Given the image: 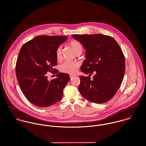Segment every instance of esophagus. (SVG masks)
Returning <instances> with one entry per match:
<instances>
[{
	"label": "esophagus",
	"mask_w": 146,
	"mask_h": 146,
	"mask_svg": "<svg viewBox=\"0 0 146 146\" xmlns=\"http://www.w3.org/2000/svg\"><path fill=\"white\" fill-rule=\"evenodd\" d=\"M76 76V75H70V78H71V79H72V78H74V77H75Z\"/></svg>",
	"instance_id": "obj_1"
}]
</instances>
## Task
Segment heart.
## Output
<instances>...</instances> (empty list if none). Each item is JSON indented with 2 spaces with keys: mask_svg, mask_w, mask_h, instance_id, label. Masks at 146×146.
<instances>
[{
  "mask_svg": "<svg viewBox=\"0 0 146 146\" xmlns=\"http://www.w3.org/2000/svg\"><path fill=\"white\" fill-rule=\"evenodd\" d=\"M70 45L72 48L74 52L76 53L78 52L83 50L82 45L78 41H72L70 42ZM62 55V49L61 46H59L56 50V57L57 60H60L61 58ZM79 67V63L76 61H67L60 66V71L64 73L73 74H75Z\"/></svg>",
  "mask_w": 146,
  "mask_h": 146,
  "instance_id": "1",
  "label": "heart"
}]
</instances>
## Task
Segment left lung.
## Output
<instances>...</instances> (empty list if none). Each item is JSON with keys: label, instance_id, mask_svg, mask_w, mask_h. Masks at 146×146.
<instances>
[{"label": "left lung", "instance_id": "left-lung-1", "mask_svg": "<svg viewBox=\"0 0 146 146\" xmlns=\"http://www.w3.org/2000/svg\"><path fill=\"white\" fill-rule=\"evenodd\" d=\"M85 49L86 58L82 71L91 76H79V90L87 100L104 104L110 100L120 88L125 74V57L116 41L102 34L73 35Z\"/></svg>", "mask_w": 146, "mask_h": 146}]
</instances>
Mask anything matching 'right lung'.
<instances>
[{
    "label": "right lung",
    "mask_w": 146,
    "mask_h": 146,
    "mask_svg": "<svg viewBox=\"0 0 146 146\" xmlns=\"http://www.w3.org/2000/svg\"><path fill=\"white\" fill-rule=\"evenodd\" d=\"M67 39L65 36L40 35L21 47L16 66L17 79L25 96L38 107H49L62 99L69 75L59 72L56 79L49 81L46 73L53 72L57 62L56 50ZM58 72L56 70L53 73Z\"/></svg>",
    "instance_id": "obj_1"
}]
</instances>
